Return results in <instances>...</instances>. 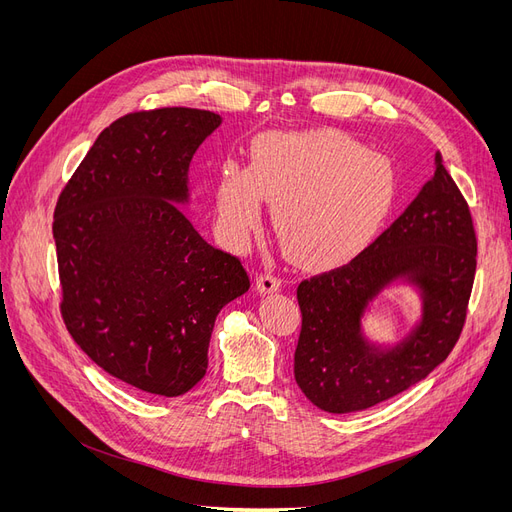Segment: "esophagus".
<instances>
[{
	"instance_id": "esophagus-1",
	"label": "esophagus",
	"mask_w": 512,
	"mask_h": 512,
	"mask_svg": "<svg viewBox=\"0 0 512 512\" xmlns=\"http://www.w3.org/2000/svg\"><path fill=\"white\" fill-rule=\"evenodd\" d=\"M255 286H257V290H259L261 294H270V292L280 290L282 280H280L278 276L270 274V272H263V274H259V276L255 278Z\"/></svg>"
}]
</instances>
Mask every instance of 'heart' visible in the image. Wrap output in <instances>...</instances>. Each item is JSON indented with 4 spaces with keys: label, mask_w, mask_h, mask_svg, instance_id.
Segmentation results:
<instances>
[{
    "label": "heart",
    "mask_w": 512,
    "mask_h": 512,
    "mask_svg": "<svg viewBox=\"0 0 512 512\" xmlns=\"http://www.w3.org/2000/svg\"><path fill=\"white\" fill-rule=\"evenodd\" d=\"M270 201V224L290 259L326 263L359 247L392 199L386 161L340 132H267L251 166L224 161L215 184V230L240 249Z\"/></svg>",
    "instance_id": "1"
}]
</instances>
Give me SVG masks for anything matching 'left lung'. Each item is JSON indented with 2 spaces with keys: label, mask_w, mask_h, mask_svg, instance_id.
I'll return each instance as SVG.
<instances>
[{
  "label": "left lung",
  "mask_w": 512,
  "mask_h": 512,
  "mask_svg": "<svg viewBox=\"0 0 512 512\" xmlns=\"http://www.w3.org/2000/svg\"><path fill=\"white\" fill-rule=\"evenodd\" d=\"M477 265L471 211L436 153L413 203L355 259L297 288L303 326L294 380L321 411L355 413L425 380L459 340ZM402 279L422 292L420 324L398 345L362 336L369 302Z\"/></svg>",
  "instance_id": "1"
}]
</instances>
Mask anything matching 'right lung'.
<instances>
[{
  "label": "right lung",
  "mask_w": 512,
  "mask_h": 512,
  "mask_svg": "<svg viewBox=\"0 0 512 512\" xmlns=\"http://www.w3.org/2000/svg\"><path fill=\"white\" fill-rule=\"evenodd\" d=\"M220 124L193 107L118 118L53 211L70 336L103 371L155 396L203 378L215 317L251 286L242 263L207 245L178 207L195 151Z\"/></svg>",
  "instance_id": "add662e5"
}]
</instances>
